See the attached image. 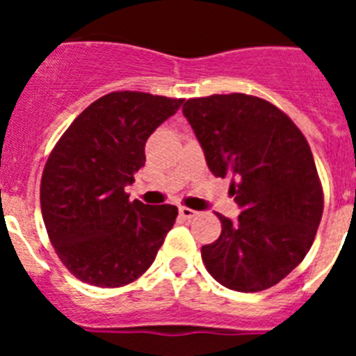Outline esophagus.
I'll list each match as a JSON object with an SVG mask.
<instances>
[{
  "instance_id": "obj_1",
  "label": "esophagus",
  "mask_w": 356,
  "mask_h": 356,
  "mask_svg": "<svg viewBox=\"0 0 356 356\" xmlns=\"http://www.w3.org/2000/svg\"><path fill=\"white\" fill-rule=\"evenodd\" d=\"M196 210L188 209V207H180V216L184 217V219H193L194 216H196Z\"/></svg>"
}]
</instances>
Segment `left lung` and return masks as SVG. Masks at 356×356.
Instances as JSON below:
<instances>
[{"label":"left lung","mask_w":356,"mask_h":356,"mask_svg":"<svg viewBox=\"0 0 356 356\" xmlns=\"http://www.w3.org/2000/svg\"><path fill=\"white\" fill-rule=\"evenodd\" d=\"M184 115L213 176H232L237 221L217 213L221 235L201 248L226 289L259 292L301 264L323 217V187L300 128L273 103L248 94L187 99Z\"/></svg>","instance_id":"1"}]
</instances>
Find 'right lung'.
Segmentation results:
<instances>
[{"label": "right lung", "instance_id": "add662e5", "mask_svg": "<svg viewBox=\"0 0 356 356\" xmlns=\"http://www.w3.org/2000/svg\"><path fill=\"white\" fill-rule=\"evenodd\" d=\"M184 99L110 92L90 103L53 147L40 209L58 259L78 280L122 287L153 264L178 216L175 205L130 201L124 187L146 162V140Z\"/></svg>", "mask_w": 356, "mask_h": 356}]
</instances>
